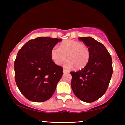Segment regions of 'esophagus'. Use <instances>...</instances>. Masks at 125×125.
Instances as JSON below:
<instances>
[{"mask_svg": "<svg viewBox=\"0 0 125 125\" xmlns=\"http://www.w3.org/2000/svg\"><path fill=\"white\" fill-rule=\"evenodd\" d=\"M63 73H65L69 72V71L67 70V69H63Z\"/></svg>", "mask_w": 125, "mask_h": 125, "instance_id": "1", "label": "esophagus"}]
</instances>
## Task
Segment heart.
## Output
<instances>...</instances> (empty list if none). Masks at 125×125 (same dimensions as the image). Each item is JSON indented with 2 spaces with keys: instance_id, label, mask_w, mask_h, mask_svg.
Returning a JSON list of instances; mask_svg holds the SVG:
<instances>
[{
  "instance_id": "1",
  "label": "heart",
  "mask_w": 125,
  "mask_h": 125,
  "mask_svg": "<svg viewBox=\"0 0 125 125\" xmlns=\"http://www.w3.org/2000/svg\"><path fill=\"white\" fill-rule=\"evenodd\" d=\"M51 57L54 63L60 65L68 59L64 64L67 68L75 67L77 69L84 68L90 60V52L88 46L73 40L62 42L60 48L55 47L51 51Z\"/></svg>"
}]
</instances>
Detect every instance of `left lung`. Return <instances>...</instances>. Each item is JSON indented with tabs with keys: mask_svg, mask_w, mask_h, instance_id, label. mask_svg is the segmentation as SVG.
Masks as SVG:
<instances>
[{
	"mask_svg": "<svg viewBox=\"0 0 125 125\" xmlns=\"http://www.w3.org/2000/svg\"><path fill=\"white\" fill-rule=\"evenodd\" d=\"M90 52L88 64L72 76L71 88L80 100L92 103L101 98L108 88L113 74L112 59L108 51L100 42L91 37H79Z\"/></svg>",
	"mask_w": 125,
	"mask_h": 125,
	"instance_id": "left-lung-1",
	"label": "left lung"
}]
</instances>
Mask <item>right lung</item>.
<instances>
[{
	"mask_svg": "<svg viewBox=\"0 0 125 125\" xmlns=\"http://www.w3.org/2000/svg\"><path fill=\"white\" fill-rule=\"evenodd\" d=\"M62 39L39 37L27 42L19 51L14 63L16 85L21 93L34 102H43L51 97L63 75L51 51Z\"/></svg>",
	"mask_w": 125,
	"mask_h": 125,
	"instance_id": "add662e5",
	"label": "right lung"
}]
</instances>
